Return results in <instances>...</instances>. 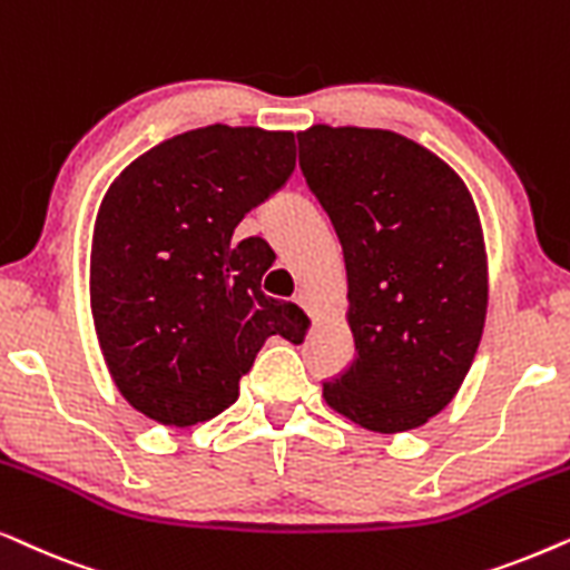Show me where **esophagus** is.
<instances>
[{"mask_svg":"<svg viewBox=\"0 0 570 570\" xmlns=\"http://www.w3.org/2000/svg\"><path fill=\"white\" fill-rule=\"evenodd\" d=\"M294 302H297V305H299L302 309H305V313L315 321V309H313V305H309V297H307L305 292H297V294H294Z\"/></svg>","mask_w":570,"mask_h":570,"instance_id":"obj_1","label":"esophagus"}]
</instances>
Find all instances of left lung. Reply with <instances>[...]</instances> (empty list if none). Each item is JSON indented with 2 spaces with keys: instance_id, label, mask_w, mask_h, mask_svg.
I'll use <instances>...</instances> for the list:
<instances>
[{
  "instance_id": "obj_1",
  "label": "left lung",
  "mask_w": 570,
  "mask_h": 570,
  "mask_svg": "<svg viewBox=\"0 0 570 570\" xmlns=\"http://www.w3.org/2000/svg\"><path fill=\"white\" fill-rule=\"evenodd\" d=\"M299 166L346 265L354 362L323 399L364 430L422 428L456 396L488 315V253L464 179L391 130L313 125Z\"/></svg>"
}]
</instances>
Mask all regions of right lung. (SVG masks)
I'll use <instances>...</instances> for the list:
<instances>
[{"label":"right lung","instance_id":"add662e5","mask_svg":"<svg viewBox=\"0 0 570 570\" xmlns=\"http://www.w3.org/2000/svg\"><path fill=\"white\" fill-rule=\"evenodd\" d=\"M294 161V132L210 125L158 142L106 189L90 313L114 385L148 420H214L265 341L305 336L302 309L261 292L263 239L234 242Z\"/></svg>","mask_w":570,"mask_h":570}]
</instances>
